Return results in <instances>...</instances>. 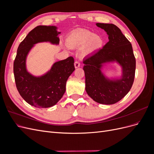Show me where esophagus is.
Returning <instances> with one entry per match:
<instances>
[{
	"mask_svg": "<svg viewBox=\"0 0 154 154\" xmlns=\"http://www.w3.org/2000/svg\"><path fill=\"white\" fill-rule=\"evenodd\" d=\"M80 66V63L78 61H76L74 62V67H75V68H78Z\"/></svg>",
	"mask_w": 154,
	"mask_h": 154,
	"instance_id": "34e87169",
	"label": "esophagus"
}]
</instances>
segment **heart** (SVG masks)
Listing matches in <instances>:
<instances>
[{
  "label": "heart",
  "mask_w": 154,
  "mask_h": 154,
  "mask_svg": "<svg viewBox=\"0 0 154 154\" xmlns=\"http://www.w3.org/2000/svg\"><path fill=\"white\" fill-rule=\"evenodd\" d=\"M69 47L83 48L86 53L94 52L101 48L103 39L100 35H94L87 30H78L71 32L67 38Z\"/></svg>",
  "instance_id": "b5f03b06"
}]
</instances>
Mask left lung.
Instances as JSON below:
<instances>
[{
    "instance_id": "1",
    "label": "left lung",
    "mask_w": 154,
    "mask_h": 154,
    "mask_svg": "<svg viewBox=\"0 0 154 154\" xmlns=\"http://www.w3.org/2000/svg\"><path fill=\"white\" fill-rule=\"evenodd\" d=\"M96 26L106 32L109 41L103 48L83 60L85 90L97 103L112 105L122 100L131 88L136 71V58L132 44L119 27L103 23H97ZM114 61L122 66V76L119 79L110 80L104 76L100 69L103 64Z\"/></svg>"
}]
</instances>
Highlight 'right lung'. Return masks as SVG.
Masks as SVG:
<instances>
[{
  "label": "right lung",
  "mask_w": 154,
  "mask_h": 154,
  "mask_svg": "<svg viewBox=\"0 0 154 154\" xmlns=\"http://www.w3.org/2000/svg\"><path fill=\"white\" fill-rule=\"evenodd\" d=\"M55 26H38L31 30L20 44L13 63L17 90L27 103L37 108H49L57 104L66 92L68 78L75 70L73 57L55 62L49 71L35 76L26 69V58L34 45L49 42L58 45L60 39Z\"/></svg>",
  "instance_id": "right-lung-1"
}]
</instances>
